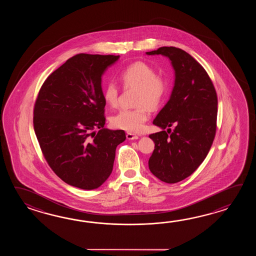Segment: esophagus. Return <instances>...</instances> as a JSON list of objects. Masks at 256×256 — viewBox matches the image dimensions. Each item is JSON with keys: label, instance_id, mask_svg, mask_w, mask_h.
<instances>
[{"label": "esophagus", "instance_id": "1", "mask_svg": "<svg viewBox=\"0 0 256 256\" xmlns=\"http://www.w3.org/2000/svg\"><path fill=\"white\" fill-rule=\"evenodd\" d=\"M126 138H127L128 140H137V139H139V136H136V134H132L128 132V134H126Z\"/></svg>", "mask_w": 256, "mask_h": 256}]
</instances>
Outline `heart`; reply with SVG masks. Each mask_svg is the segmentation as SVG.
I'll use <instances>...</instances> for the list:
<instances>
[{"label":"heart","instance_id":"obj_1","mask_svg":"<svg viewBox=\"0 0 256 256\" xmlns=\"http://www.w3.org/2000/svg\"><path fill=\"white\" fill-rule=\"evenodd\" d=\"M120 80L124 87L137 88L136 104L140 106L136 109L120 110L112 117L110 122L117 129L139 132L149 118L146 106L152 110L158 107L166 92V82L156 75L152 66L144 62H136L126 68L120 73ZM118 95L119 90L114 82H109L104 87V100L110 107L118 104Z\"/></svg>","mask_w":256,"mask_h":256}]
</instances>
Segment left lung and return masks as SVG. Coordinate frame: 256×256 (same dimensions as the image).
<instances>
[{"mask_svg": "<svg viewBox=\"0 0 256 256\" xmlns=\"http://www.w3.org/2000/svg\"><path fill=\"white\" fill-rule=\"evenodd\" d=\"M146 54L168 58L174 71L168 102L152 122L161 130L149 136L154 150L148 161L154 176L173 184L190 176L207 156L216 132L217 94L206 70L184 50L163 46Z\"/></svg>", "mask_w": 256, "mask_h": 256, "instance_id": "1", "label": "left lung"}]
</instances>
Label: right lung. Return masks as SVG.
<instances>
[{
  "label": "right lung",
  "instance_id": "1",
  "mask_svg": "<svg viewBox=\"0 0 256 256\" xmlns=\"http://www.w3.org/2000/svg\"><path fill=\"white\" fill-rule=\"evenodd\" d=\"M119 58L74 56L46 80L36 102L34 128L44 156L58 176L82 190L108 180L116 147L126 139L124 130L104 128L102 78Z\"/></svg>",
  "mask_w": 256,
  "mask_h": 256
}]
</instances>
